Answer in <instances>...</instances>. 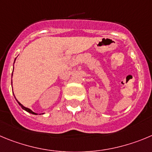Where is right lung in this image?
<instances>
[{
	"label": "right lung",
	"mask_w": 152,
	"mask_h": 152,
	"mask_svg": "<svg viewBox=\"0 0 152 152\" xmlns=\"http://www.w3.org/2000/svg\"><path fill=\"white\" fill-rule=\"evenodd\" d=\"M14 63H15V61H14ZM13 69H14V67H13ZM17 102H18V104H19V106H20L21 107H22V108L24 110H25V111H26V112H28V113H31V114H33V115H37V113H35L34 112H33V111H32V110H30V109L27 108V107H25V106H24L23 105H22V103H19V102H18V100H17ZM42 114H44V113H42Z\"/></svg>",
	"instance_id": "obj_1"
}]
</instances>
